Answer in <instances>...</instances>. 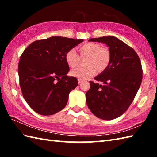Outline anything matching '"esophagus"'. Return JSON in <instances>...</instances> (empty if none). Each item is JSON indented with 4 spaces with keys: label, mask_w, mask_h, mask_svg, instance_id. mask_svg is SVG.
Returning <instances> with one entry per match:
<instances>
[{
    "label": "esophagus",
    "mask_w": 157,
    "mask_h": 157,
    "mask_svg": "<svg viewBox=\"0 0 157 157\" xmlns=\"http://www.w3.org/2000/svg\"><path fill=\"white\" fill-rule=\"evenodd\" d=\"M82 80H81V79H78V83H79V84H82Z\"/></svg>",
    "instance_id": "esophagus-1"
}]
</instances>
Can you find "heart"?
<instances>
[{"mask_svg":"<svg viewBox=\"0 0 157 157\" xmlns=\"http://www.w3.org/2000/svg\"><path fill=\"white\" fill-rule=\"evenodd\" d=\"M81 56H87L86 64L88 66L73 70L72 76L79 79H87L95 75L96 72L103 71L111 61V52L105 46L96 42H88L79 47ZM65 61L71 68L76 67L80 61V57L74 48L68 50L65 53Z\"/></svg>","mask_w":157,"mask_h":157,"instance_id":"b5f03b06","label":"heart"}]
</instances>
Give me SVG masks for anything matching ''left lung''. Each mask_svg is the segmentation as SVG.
Here are the masks:
<instances>
[{
  "mask_svg": "<svg viewBox=\"0 0 157 157\" xmlns=\"http://www.w3.org/2000/svg\"><path fill=\"white\" fill-rule=\"evenodd\" d=\"M89 41L105 43L111 52V61L107 68L94 78L103 85L90 82L86 103L97 117L114 119L128 110L141 85L140 59L134 49L114 36L91 38Z\"/></svg>",
  "mask_w": 157,
  "mask_h": 157,
  "instance_id": "left-lung-1",
  "label": "left lung"
}]
</instances>
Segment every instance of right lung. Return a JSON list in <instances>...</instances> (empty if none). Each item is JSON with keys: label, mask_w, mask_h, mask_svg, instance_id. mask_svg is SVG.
Wrapping results in <instances>:
<instances>
[{"label": "right lung", "mask_w": 157, "mask_h": 157, "mask_svg": "<svg viewBox=\"0 0 157 157\" xmlns=\"http://www.w3.org/2000/svg\"><path fill=\"white\" fill-rule=\"evenodd\" d=\"M83 39L52 36L29 44L20 56L19 85L23 98L42 115L55 114L66 106L69 94L78 85L75 77H68L65 53Z\"/></svg>", "instance_id": "add662e5"}]
</instances>
